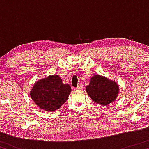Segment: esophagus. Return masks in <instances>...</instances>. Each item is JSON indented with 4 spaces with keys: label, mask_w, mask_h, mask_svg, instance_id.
Masks as SVG:
<instances>
[{
    "label": "esophagus",
    "mask_w": 149,
    "mask_h": 149,
    "mask_svg": "<svg viewBox=\"0 0 149 149\" xmlns=\"http://www.w3.org/2000/svg\"><path fill=\"white\" fill-rule=\"evenodd\" d=\"M82 87H83V85H82V84H80V85H78V87H77L76 89H77V90H81Z\"/></svg>",
    "instance_id": "esophagus-1"
}]
</instances>
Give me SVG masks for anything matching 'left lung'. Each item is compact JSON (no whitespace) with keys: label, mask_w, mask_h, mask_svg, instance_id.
<instances>
[{"label":"left lung","mask_w":149,"mask_h":149,"mask_svg":"<svg viewBox=\"0 0 149 149\" xmlns=\"http://www.w3.org/2000/svg\"><path fill=\"white\" fill-rule=\"evenodd\" d=\"M118 90V85L115 82L100 75L92 77L90 84L86 87L89 97L101 105H107L113 102Z\"/></svg>","instance_id":"left-lung-1"}]
</instances>
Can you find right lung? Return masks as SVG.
<instances>
[{
    "label": "right lung",
    "instance_id": "obj_1",
    "mask_svg": "<svg viewBox=\"0 0 149 149\" xmlns=\"http://www.w3.org/2000/svg\"><path fill=\"white\" fill-rule=\"evenodd\" d=\"M71 88L57 75L38 80L31 91L32 100L46 111H54L68 100Z\"/></svg>",
    "mask_w": 149,
    "mask_h": 149
}]
</instances>
